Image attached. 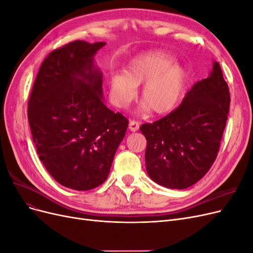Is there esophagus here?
Returning <instances> with one entry per match:
<instances>
[{"label": "esophagus", "mask_w": 253, "mask_h": 253, "mask_svg": "<svg viewBox=\"0 0 253 253\" xmlns=\"http://www.w3.org/2000/svg\"><path fill=\"white\" fill-rule=\"evenodd\" d=\"M128 128H129V131H132V132L138 131V129H139V122L136 121V120H131V121H129V124H128Z\"/></svg>", "instance_id": "1"}]
</instances>
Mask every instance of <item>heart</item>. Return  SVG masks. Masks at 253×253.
I'll use <instances>...</instances> for the list:
<instances>
[{
    "label": "heart",
    "mask_w": 253,
    "mask_h": 253,
    "mask_svg": "<svg viewBox=\"0 0 253 253\" xmlns=\"http://www.w3.org/2000/svg\"><path fill=\"white\" fill-rule=\"evenodd\" d=\"M173 57L162 50L141 53L131 60L126 74H115L110 81V98L115 106L125 109L143 84L142 110L163 115L172 111L180 101L187 82V71Z\"/></svg>",
    "instance_id": "1"
}]
</instances>
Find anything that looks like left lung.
I'll list each match as a JSON object with an SVG mask.
<instances>
[{
    "instance_id": "1",
    "label": "left lung",
    "mask_w": 253,
    "mask_h": 253,
    "mask_svg": "<svg viewBox=\"0 0 253 253\" xmlns=\"http://www.w3.org/2000/svg\"><path fill=\"white\" fill-rule=\"evenodd\" d=\"M229 105L228 84L218 62H213L209 77L196 82L177 109L140 126L150 178L179 190L202 179L216 159Z\"/></svg>"
}]
</instances>
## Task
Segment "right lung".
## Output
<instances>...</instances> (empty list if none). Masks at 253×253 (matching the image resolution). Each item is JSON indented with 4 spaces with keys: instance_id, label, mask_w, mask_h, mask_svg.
Returning <instances> with one entry per match:
<instances>
[{
    "instance_id": "obj_1",
    "label": "right lung",
    "mask_w": 253,
    "mask_h": 253,
    "mask_svg": "<svg viewBox=\"0 0 253 253\" xmlns=\"http://www.w3.org/2000/svg\"><path fill=\"white\" fill-rule=\"evenodd\" d=\"M104 42L74 41L44 59L28 101L39 158L60 185L77 191L103 183L128 120L104 104L94 62Z\"/></svg>"
}]
</instances>
